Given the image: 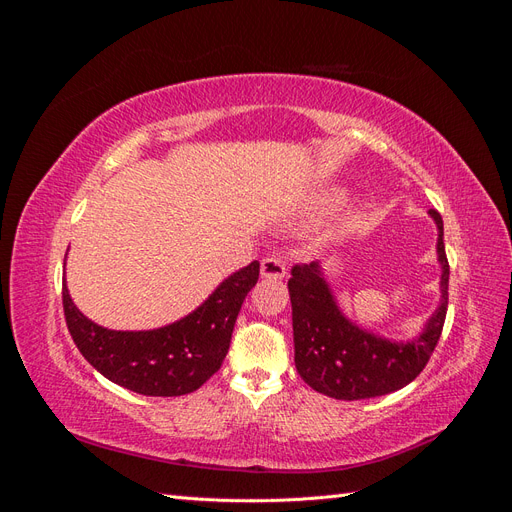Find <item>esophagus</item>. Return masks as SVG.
I'll return each mask as SVG.
<instances>
[{"label":"esophagus","instance_id":"34e87169","mask_svg":"<svg viewBox=\"0 0 512 512\" xmlns=\"http://www.w3.org/2000/svg\"><path fill=\"white\" fill-rule=\"evenodd\" d=\"M260 275L267 280H282L286 275V265L280 258H265L260 265Z\"/></svg>","mask_w":512,"mask_h":512}]
</instances>
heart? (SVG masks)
<instances>
[{
    "label": "heart",
    "mask_w": 512,
    "mask_h": 512,
    "mask_svg": "<svg viewBox=\"0 0 512 512\" xmlns=\"http://www.w3.org/2000/svg\"><path fill=\"white\" fill-rule=\"evenodd\" d=\"M339 200H342V196L333 192V194H327V196H324V198H322V203H324V205H335V203H339Z\"/></svg>",
    "instance_id": "heart-1"
}]
</instances>
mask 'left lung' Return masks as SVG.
Instances as JSON below:
<instances>
[{
	"label": "left lung",
	"mask_w": 512,
	"mask_h": 512,
	"mask_svg": "<svg viewBox=\"0 0 512 512\" xmlns=\"http://www.w3.org/2000/svg\"><path fill=\"white\" fill-rule=\"evenodd\" d=\"M438 226L440 303L423 331L408 342H395L371 333L344 316L320 262L294 265L288 280L292 303L294 365L314 391L333 399H369L404 389L425 369L442 335L448 307V260L444 224L438 211H429Z\"/></svg>",
	"instance_id": "1"
}]
</instances>
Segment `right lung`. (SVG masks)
<instances>
[{"label":"right lung","instance_id":"1","mask_svg":"<svg viewBox=\"0 0 512 512\" xmlns=\"http://www.w3.org/2000/svg\"><path fill=\"white\" fill-rule=\"evenodd\" d=\"M260 262L228 275L192 314L151 331H111L74 305L64 282V314L76 348L104 378L147 397H177L200 389L222 367L239 309Z\"/></svg>","mask_w":512,"mask_h":512}]
</instances>
